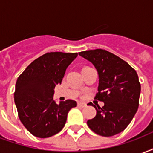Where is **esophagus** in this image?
Listing matches in <instances>:
<instances>
[{
	"mask_svg": "<svg viewBox=\"0 0 153 153\" xmlns=\"http://www.w3.org/2000/svg\"><path fill=\"white\" fill-rule=\"evenodd\" d=\"M78 106H79V107H85V106H87V104L83 102H79L78 103Z\"/></svg>",
	"mask_w": 153,
	"mask_h": 153,
	"instance_id": "34e87169",
	"label": "esophagus"
}]
</instances>
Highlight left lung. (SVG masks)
Listing matches in <instances>:
<instances>
[{"label": "left lung", "mask_w": 153, "mask_h": 153, "mask_svg": "<svg viewBox=\"0 0 153 153\" xmlns=\"http://www.w3.org/2000/svg\"><path fill=\"white\" fill-rule=\"evenodd\" d=\"M96 68L98 93L95 99L104 106H94L97 115L87 124L97 134L111 137L122 132L137 112L141 85L136 71L120 57L102 49L79 53Z\"/></svg>", "instance_id": "left-lung-1"}]
</instances>
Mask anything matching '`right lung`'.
I'll return each instance as SVG.
<instances>
[{
	"label": "right lung",
	"instance_id": "obj_1",
	"mask_svg": "<svg viewBox=\"0 0 153 153\" xmlns=\"http://www.w3.org/2000/svg\"><path fill=\"white\" fill-rule=\"evenodd\" d=\"M78 53L49 52L38 57L19 76L15 102L22 124L38 138H48L63 128L70 110L77 106L73 100L53 99L55 87L61 83L67 67Z\"/></svg>",
	"mask_w": 153,
	"mask_h": 153
}]
</instances>
